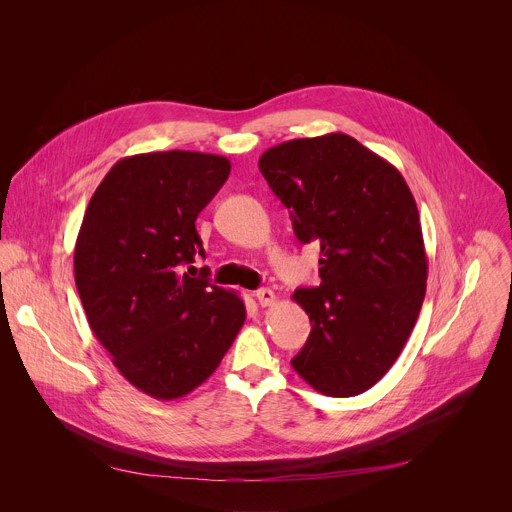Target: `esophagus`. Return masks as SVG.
Returning a JSON list of instances; mask_svg holds the SVG:
<instances>
[{"label": "esophagus", "mask_w": 512, "mask_h": 512, "mask_svg": "<svg viewBox=\"0 0 512 512\" xmlns=\"http://www.w3.org/2000/svg\"><path fill=\"white\" fill-rule=\"evenodd\" d=\"M255 298H257V302H259V306H263V308H267V306H271V304L275 302V294H273V291H271L269 287L257 289V291H255Z\"/></svg>", "instance_id": "esophagus-1"}]
</instances>
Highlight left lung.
I'll return each mask as SVG.
<instances>
[{"label": "left lung", "instance_id": "8db88e82", "mask_svg": "<svg viewBox=\"0 0 512 512\" xmlns=\"http://www.w3.org/2000/svg\"><path fill=\"white\" fill-rule=\"evenodd\" d=\"M259 170L296 237L320 245L322 283L291 296L312 324L291 367L322 395H360L393 367L425 298L415 198L393 164L346 133L273 145Z\"/></svg>", "mask_w": 512, "mask_h": 512}]
</instances>
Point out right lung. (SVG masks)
<instances>
[{
	"mask_svg": "<svg viewBox=\"0 0 512 512\" xmlns=\"http://www.w3.org/2000/svg\"><path fill=\"white\" fill-rule=\"evenodd\" d=\"M231 174L223 156L154 152L119 160L95 190L75 247L89 326L119 373L154 399L202 385L245 322L235 291L212 285L196 233ZM189 271H185V267Z\"/></svg>",
	"mask_w": 512,
	"mask_h": 512,
	"instance_id": "1",
	"label": "right lung"
}]
</instances>
